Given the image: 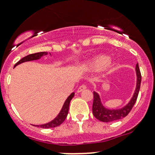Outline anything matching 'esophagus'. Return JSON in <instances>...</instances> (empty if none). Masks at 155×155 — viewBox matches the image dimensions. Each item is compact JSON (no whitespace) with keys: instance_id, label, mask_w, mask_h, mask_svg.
Here are the masks:
<instances>
[{"instance_id":"esophagus-1","label":"esophagus","mask_w":155,"mask_h":155,"mask_svg":"<svg viewBox=\"0 0 155 155\" xmlns=\"http://www.w3.org/2000/svg\"><path fill=\"white\" fill-rule=\"evenodd\" d=\"M86 88H87V86L85 85H80V86L79 87V88H78V89H77V92L78 93L81 92V91H83V90H85Z\"/></svg>"}]
</instances>
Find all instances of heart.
Masks as SVG:
<instances>
[{"label":"heart","instance_id":"heart-1","mask_svg":"<svg viewBox=\"0 0 155 155\" xmlns=\"http://www.w3.org/2000/svg\"><path fill=\"white\" fill-rule=\"evenodd\" d=\"M111 66L112 61L105 55H97L84 64V67L88 70H96L101 68L107 70Z\"/></svg>","mask_w":155,"mask_h":155}]
</instances>
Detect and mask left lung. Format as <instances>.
<instances>
[{"mask_svg": "<svg viewBox=\"0 0 155 155\" xmlns=\"http://www.w3.org/2000/svg\"><path fill=\"white\" fill-rule=\"evenodd\" d=\"M136 76H137V81H136V88L135 92L132 97L131 100L128 104L124 107L120 109H108L104 107L101 101L100 96L97 92L94 91V101H93L92 105V113L94 117L97 118L102 122L108 123L112 121L122 119L125 117L129 114L132 108L134 106L135 103L137 100L138 94H139V89H140L141 81H142V76H141L140 70L139 67V64H136Z\"/></svg>", "mask_w": 155, "mask_h": 155, "instance_id": "8db88e82", "label": "left lung"}]
</instances>
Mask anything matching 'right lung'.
<instances>
[{"label":"right lung","instance_id":"1","mask_svg":"<svg viewBox=\"0 0 155 155\" xmlns=\"http://www.w3.org/2000/svg\"><path fill=\"white\" fill-rule=\"evenodd\" d=\"M47 54H48V52H38V53H35V54H28L27 55V56L24 57L23 58H22L20 61H18V62L15 64L14 67L22 64V63L27 62V61L38 60L40 59L42 56H44V55H47ZM74 94H75L74 92L71 93V94L67 97V100H66L65 102H64V105H63L62 109H61V110L60 111L59 114L56 117H55L53 120L48 123V124H42V125H35V127H41V128H44V129H49V128H54V127H58V126L61 125V124L65 120L66 117H67L70 101H71L72 98L74 97Z\"/></svg>","mask_w":155,"mask_h":155}]
</instances>
